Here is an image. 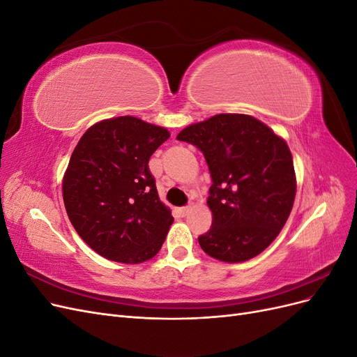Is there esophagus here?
I'll return each instance as SVG.
<instances>
[{
	"mask_svg": "<svg viewBox=\"0 0 357 357\" xmlns=\"http://www.w3.org/2000/svg\"><path fill=\"white\" fill-rule=\"evenodd\" d=\"M190 207L188 205V207H181V208H178V214L181 215V218H185V215H188L189 213H190Z\"/></svg>",
	"mask_w": 357,
	"mask_h": 357,
	"instance_id": "esophagus-1",
	"label": "esophagus"
}]
</instances>
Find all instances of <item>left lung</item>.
Wrapping results in <instances>:
<instances>
[{
    "instance_id": "8db88e82",
    "label": "left lung",
    "mask_w": 357,
    "mask_h": 357,
    "mask_svg": "<svg viewBox=\"0 0 357 357\" xmlns=\"http://www.w3.org/2000/svg\"><path fill=\"white\" fill-rule=\"evenodd\" d=\"M197 146L213 185L207 199L211 228L198 241L208 256L238 264L261 255L287 222L296 176L284 139L256 117L215 114L177 135Z\"/></svg>"
}]
</instances>
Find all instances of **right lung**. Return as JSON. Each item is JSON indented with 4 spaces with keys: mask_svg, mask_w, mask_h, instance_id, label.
<instances>
[{
    "mask_svg": "<svg viewBox=\"0 0 357 357\" xmlns=\"http://www.w3.org/2000/svg\"><path fill=\"white\" fill-rule=\"evenodd\" d=\"M168 129L134 116L105 119L83 134L62 180L74 229L109 261L142 264L160 250L171 210L159 199L149 159Z\"/></svg>",
    "mask_w": 357,
    "mask_h": 357,
    "instance_id": "obj_1",
    "label": "right lung"
}]
</instances>
